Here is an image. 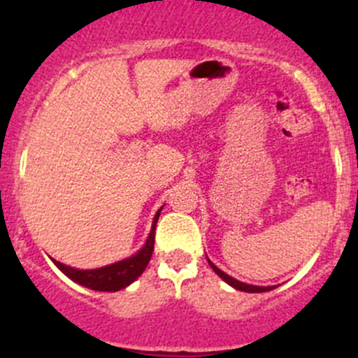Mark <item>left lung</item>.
I'll use <instances>...</instances> for the list:
<instances>
[{
	"label": "left lung",
	"mask_w": 358,
	"mask_h": 358,
	"mask_svg": "<svg viewBox=\"0 0 358 358\" xmlns=\"http://www.w3.org/2000/svg\"><path fill=\"white\" fill-rule=\"evenodd\" d=\"M208 262H209V259H208ZM209 266H211V268L215 270V273H216V275H220V277H222V279L225 280L227 284H230V286H232L234 289H237V291H244V292H265V291H272L273 287H275V286H268V287L251 286V284L241 282V280H237V279H234V277L227 275V273H225V272H222V270H220L218 266L215 265V263H211V262H209Z\"/></svg>",
	"instance_id": "1"
}]
</instances>
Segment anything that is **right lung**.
<instances>
[{"label": "right lung", "mask_w": 358, "mask_h": 358, "mask_svg": "<svg viewBox=\"0 0 358 358\" xmlns=\"http://www.w3.org/2000/svg\"><path fill=\"white\" fill-rule=\"evenodd\" d=\"M162 209V208H161ZM161 209L156 213L152 222V229H150L149 237H147L145 244L140 249L136 255L129 256V258L121 259L117 263H112V265L102 266V268L95 270H78L72 268V266L64 265V263L57 262V259L52 258V262L59 266V270H62L64 273L72 279L74 282L81 284V286L90 287L93 291H121L124 287H128L133 280L138 279L143 273V270L147 268L150 262V256H152L154 251V237H156V223L159 220V215H161Z\"/></svg>", "instance_id": "right-lung-1"}]
</instances>
